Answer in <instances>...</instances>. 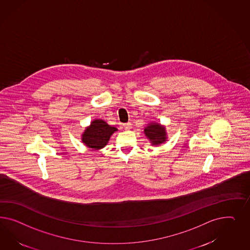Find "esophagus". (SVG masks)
Returning <instances> with one entry per match:
<instances>
[{
	"mask_svg": "<svg viewBox=\"0 0 250 250\" xmlns=\"http://www.w3.org/2000/svg\"><path fill=\"white\" fill-rule=\"evenodd\" d=\"M123 126H124V128L125 129V130H129V129H131V127H132V124L131 123H126V124H124Z\"/></svg>",
	"mask_w": 250,
	"mask_h": 250,
	"instance_id": "obj_1",
	"label": "esophagus"
}]
</instances>
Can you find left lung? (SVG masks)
Segmentation results:
<instances>
[{
  "label": "left lung",
  "mask_w": 250,
  "mask_h": 250,
  "mask_svg": "<svg viewBox=\"0 0 250 250\" xmlns=\"http://www.w3.org/2000/svg\"><path fill=\"white\" fill-rule=\"evenodd\" d=\"M145 134L149 138L153 145H159L163 143L166 140L165 127L158 124H152L145 129Z\"/></svg>",
  "instance_id": "left-lung-1"
}]
</instances>
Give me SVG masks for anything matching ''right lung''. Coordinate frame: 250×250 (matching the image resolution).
Instances as JSON below:
<instances>
[{
    "mask_svg": "<svg viewBox=\"0 0 250 250\" xmlns=\"http://www.w3.org/2000/svg\"><path fill=\"white\" fill-rule=\"evenodd\" d=\"M116 130L115 127L107 125V123L101 119L94 120L85 130L83 135V141L91 148L100 149L108 143L110 136Z\"/></svg>",
    "mask_w": 250,
    "mask_h": 250,
    "instance_id": "add662e5",
    "label": "right lung"
}]
</instances>
